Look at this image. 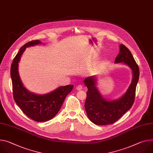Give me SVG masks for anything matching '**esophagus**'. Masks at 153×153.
<instances>
[{"mask_svg": "<svg viewBox=\"0 0 153 153\" xmlns=\"http://www.w3.org/2000/svg\"><path fill=\"white\" fill-rule=\"evenodd\" d=\"M76 89L77 90H80L82 89V86L81 85H79L76 86Z\"/></svg>", "mask_w": 153, "mask_h": 153, "instance_id": "34e87169", "label": "esophagus"}]
</instances>
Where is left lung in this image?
I'll list each match as a JSON object with an SVG mask.
<instances>
[{
  "label": "left lung",
  "mask_w": 153,
  "mask_h": 153,
  "mask_svg": "<svg viewBox=\"0 0 153 153\" xmlns=\"http://www.w3.org/2000/svg\"><path fill=\"white\" fill-rule=\"evenodd\" d=\"M115 63H123L132 72L131 84L120 98L108 101L103 98L96 87L95 76L88 77L84 80L88 88L85 102L87 115L89 120L97 125L114 123L131 108L134 102L136 87L139 79V68L130 51L123 44L120 45V52Z\"/></svg>",
  "instance_id": "left-lung-1"
}]
</instances>
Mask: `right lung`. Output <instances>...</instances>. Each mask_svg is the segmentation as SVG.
Wrapping results in <instances>:
<instances>
[{
	"instance_id": "1",
	"label": "right lung",
	"mask_w": 153,
	"mask_h": 153,
	"mask_svg": "<svg viewBox=\"0 0 153 153\" xmlns=\"http://www.w3.org/2000/svg\"><path fill=\"white\" fill-rule=\"evenodd\" d=\"M42 43L39 40H34L22 46L13 61L10 71L15 101L27 117L37 122L49 121L56 115L66 96L74 87L73 85L59 87L47 94H38L30 91L24 86L18 71L21 55L26 48Z\"/></svg>"
}]
</instances>
